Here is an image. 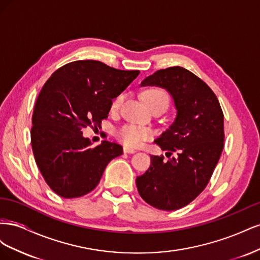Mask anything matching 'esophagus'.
Instances as JSON below:
<instances>
[{
  "instance_id": "esophagus-1",
  "label": "esophagus",
  "mask_w": 260,
  "mask_h": 260,
  "mask_svg": "<svg viewBox=\"0 0 260 260\" xmlns=\"http://www.w3.org/2000/svg\"><path fill=\"white\" fill-rule=\"evenodd\" d=\"M123 152H124V153H127V154H133V153H136L137 151H136L135 148H132V147L124 146V147H123Z\"/></svg>"
}]
</instances>
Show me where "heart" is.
<instances>
[{"label": "heart", "mask_w": 260, "mask_h": 260, "mask_svg": "<svg viewBox=\"0 0 260 260\" xmlns=\"http://www.w3.org/2000/svg\"><path fill=\"white\" fill-rule=\"evenodd\" d=\"M123 95H118L114 99L112 103V109H117L122 103ZM143 100L146 105L149 107L158 102H165L168 104L169 96L166 91L161 89H149L143 93ZM154 132L152 129L146 127H141L137 124H124L115 131L116 138L121 143L127 146L137 147L142 144L144 141L153 138Z\"/></svg>", "instance_id": "b5f03b06"}]
</instances>
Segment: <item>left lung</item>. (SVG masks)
Here are the masks:
<instances>
[{"label":"left lung","mask_w":260,"mask_h":260,"mask_svg":"<svg viewBox=\"0 0 260 260\" xmlns=\"http://www.w3.org/2000/svg\"><path fill=\"white\" fill-rule=\"evenodd\" d=\"M141 86H159L174 100L177 115L154 142L166 151L151 155V166L137 177L138 191L149 205L176 210L190 204L209 182L223 149V113L209 86L187 69L157 70ZM174 153L175 156L170 157Z\"/></svg>","instance_id":"left-lung-1"}]
</instances>
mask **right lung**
Instances as JSON below:
<instances>
[{"instance_id":"obj_1","label":"right lung","mask_w":260,"mask_h":260,"mask_svg":"<svg viewBox=\"0 0 260 260\" xmlns=\"http://www.w3.org/2000/svg\"><path fill=\"white\" fill-rule=\"evenodd\" d=\"M99 60H76L45 82L32 115L31 146L45 182L64 199L80 198L99 184L122 147L103 141L92 146L82 129L100 125L117 98L139 76Z\"/></svg>"}]
</instances>
